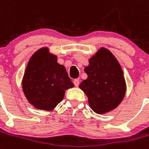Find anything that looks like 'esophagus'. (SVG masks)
<instances>
[{"instance_id": "34e87169", "label": "esophagus", "mask_w": 149, "mask_h": 149, "mask_svg": "<svg viewBox=\"0 0 149 149\" xmlns=\"http://www.w3.org/2000/svg\"><path fill=\"white\" fill-rule=\"evenodd\" d=\"M73 84L76 87H78L79 85V80L78 79H76L73 80Z\"/></svg>"}]
</instances>
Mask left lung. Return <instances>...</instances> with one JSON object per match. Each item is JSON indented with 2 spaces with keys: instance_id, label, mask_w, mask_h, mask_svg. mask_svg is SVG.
<instances>
[{
  "instance_id": "obj_1",
  "label": "left lung",
  "mask_w": 149,
  "mask_h": 149,
  "mask_svg": "<svg viewBox=\"0 0 149 149\" xmlns=\"http://www.w3.org/2000/svg\"><path fill=\"white\" fill-rule=\"evenodd\" d=\"M84 70L88 78L79 88L87 95L93 111L103 114L119 105L125 95L126 83L121 65L110 51L100 48Z\"/></svg>"
}]
</instances>
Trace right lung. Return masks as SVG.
<instances>
[{
	"instance_id": "add662e5",
	"label": "right lung",
	"mask_w": 149,
	"mask_h": 149,
	"mask_svg": "<svg viewBox=\"0 0 149 149\" xmlns=\"http://www.w3.org/2000/svg\"><path fill=\"white\" fill-rule=\"evenodd\" d=\"M74 87L67 70L57 57L42 48L30 58L22 80L24 94L38 109L52 110L64 97L65 91Z\"/></svg>"
}]
</instances>
